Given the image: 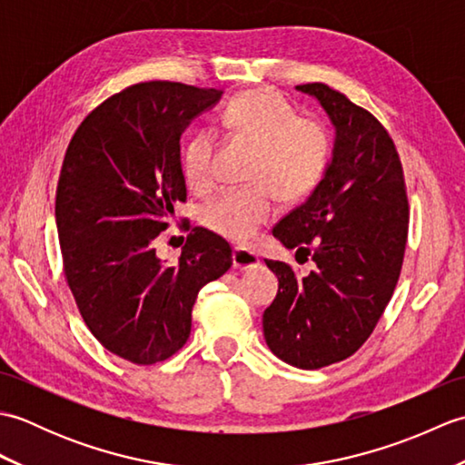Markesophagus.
Returning <instances> with one entry per match:
<instances>
[{"label": "esophagus", "mask_w": 465, "mask_h": 465, "mask_svg": "<svg viewBox=\"0 0 465 465\" xmlns=\"http://www.w3.org/2000/svg\"><path fill=\"white\" fill-rule=\"evenodd\" d=\"M232 260H233L235 270H253L260 265L258 255L250 250H243V248H235L232 253Z\"/></svg>", "instance_id": "esophagus-1"}]
</instances>
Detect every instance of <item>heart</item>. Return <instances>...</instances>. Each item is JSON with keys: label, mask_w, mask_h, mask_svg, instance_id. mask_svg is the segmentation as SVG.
I'll list each match as a JSON object with an SVG mask.
<instances>
[{"label": "heart", "mask_w": 465, "mask_h": 465, "mask_svg": "<svg viewBox=\"0 0 465 465\" xmlns=\"http://www.w3.org/2000/svg\"><path fill=\"white\" fill-rule=\"evenodd\" d=\"M223 125L233 135L258 145L252 187L223 190L202 212L207 230L233 243H248L278 210V193L293 202L308 195L328 167L330 134L298 117L293 107L272 90H253L233 97L223 112ZM215 142L210 132L193 134L182 152L190 187L203 192L213 180Z\"/></svg>", "instance_id": "obj_1"}]
</instances>
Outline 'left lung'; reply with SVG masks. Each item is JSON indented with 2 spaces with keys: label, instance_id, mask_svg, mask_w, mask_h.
<instances>
[{
  "label": "left lung",
  "instance_id": "8db88e82",
  "mask_svg": "<svg viewBox=\"0 0 465 465\" xmlns=\"http://www.w3.org/2000/svg\"><path fill=\"white\" fill-rule=\"evenodd\" d=\"M295 90L320 102L335 140L322 182L273 227V238L312 255L315 268L300 278L288 263L265 260L280 285L263 312V335L285 363L320 370L358 351L380 322L401 272L410 207L385 127L330 85Z\"/></svg>",
  "mask_w": 465,
  "mask_h": 465
}]
</instances>
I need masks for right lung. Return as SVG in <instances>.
<instances>
[{
    "mask_svg": "<svg viewBox=\"0 0 465 465\" xmlns=\"http://www.w3.org/2000/svg\"><path fill=\"white\" fill-rule=\"evenodd\" d=\"M222 94L135 84L97 105L67 145L55 193L65 280L95 340L137 365L183 348L197 293L232 268L230 243L205 227L187 235L177 265L155 253L187 195L182 134Z\"/></svg>",
    "mask_w": 465,
    "mask_h": 465,
    "instance_id": "add662e5",
    "label": "right lung"
}]
</instances>
